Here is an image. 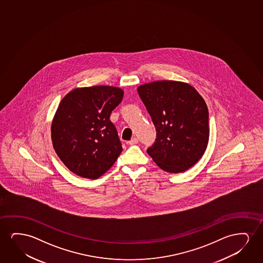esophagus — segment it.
<instances>
[{"instance_id":"esophagus-1","label":"esophagus","mask_w":263,"mask_h":263,"mask_svg":"<svg viewBox=\"0 0 263 263\" xmlns=\"http://www.w3.org/2000/svg\"><path fill=\"white\" fill-rule=\"evenodd\" d=\"M127 144H130V145L138 144V139L136 138V137H134L133 139H131V140L127 142Z\"/></svg>"}]
</instances>
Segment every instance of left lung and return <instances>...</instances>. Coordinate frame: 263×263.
I'll return each instance as SVG.
<instances>
[{
  "instance_id": "8db88e82",
  "label": "left lung",
  "mask_w": 263,
  "mask_h": 263,
  "mask_svg": "<svg viewBox=\"0 0 263 263\" xmlns=\"http://www.w3.org/2000/svg\"><path fill=\"white\" fill-rule=\"evenodd\" d=\"M156 130L148 155L167 173H182L204 155L209 138V110L195 88L157 81L137 88Z\"/></svg>"
}]
</instances>
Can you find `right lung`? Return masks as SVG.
<instances>
[{"label":"right lung","mask_w":263,"mask_h":263,"mask_svg":"<svg viewBox=\"0 0 263 263\" xmlns=\"http://www.w3.org/2000/svg\"><path fill=\"white\" fill-rule=\"evenodd\" d=\"M123 95L117 87H85L70 91L60 102L51 138L58 157L76 175L98 179L121 154V142L109 117Z\"/></svg>","instance_id":"obj_1"}]
</instances>
